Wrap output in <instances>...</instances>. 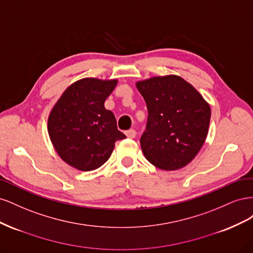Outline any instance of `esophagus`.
<instances>
[{
	"label": "esophagus",
	"instance_id": "obj_1",
	"mask_svg": "<svg viewBox=\"0 0 253 253\" xmlns=\"http://www.w3.org/2000/svg\"><path fill=\"white\" fill-rule=\"evenodd\" d=\"M125 133H126L127 138H135V137H136V131H135V129H133V128L127 129V131H126Z\"/></svg>",
	"mask_w": 253,
	"mask_h": 253
}]
</instances>
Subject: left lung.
<instances>
[{
    "instance_id": "left-lung-1",
    "label": "left lung",
    "mask_w": 253,
    "mask_h": 253,
    "mask_svg": "<svg viewBox=\"0 0 253 253\" xmlns=\"http://www.w3.org/2000/svg\"><path fill=\"white\" fill-rule=\"evenodd\" d=\"M148 108V122L140 138L143 154L160 170L186 167L208 135L210 105L179 76L168 75L136 82Z\"/></svg>"
}]
</instances>
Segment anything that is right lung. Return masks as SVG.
Here are the masks:
<instances>
[{
	"label": "right lung",
	"instance_id": "add662e5",
	"mask_svg": "<svg viewBox=\"0 0 253 253\" xmlns=\"http://www.w3.org/2000/svg\"><path fill=\"white\" fill-rule=\"evenodd\" d=\"M117 79L83 78L68 86L49 114L47 129L62 160L80 171H93L108 160L115 142L125 139L104 102Z\"/></svg>",
	"mask_w": 253,
	"mask_h": 253
}]
</instances>
